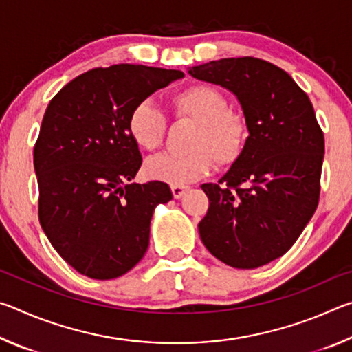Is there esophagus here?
<instances>
[{"mask_svg":"<svg viewBox=\"0 0 352 352\" xmlns=\"http://www.w3.org/2000/svg\"><path fill=\"white\" fill-rule=\"evenodd\" d=\"M170 189H172V195H174L175 199H182L184 192H186L189 188L188 186H170Z\"/></svg>","mask_w":352,"mask_h":352,"instance_id":"obj_1","label":"esophagus"}]
</instances>
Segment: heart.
<instances>
[{"label":"heart","instance_id":"b5f03b06","mask_svg":"<svg viewBox=\"0 0 352 352\" xmlns=\"http://www.w3.org/2000/svg\"><path fill=\"white\" fill-rule=\"evenodd\" d=\"M172 105L177 116L197 122L186 153H160L147 160L146 175L152 180L183 186L205 177L212 168L233 164L241 157L247 141L245 119L230 111L225 94L211 85H192L175 94ZM168 119L151 99L136 104L129 113L127 130L132 141L142 151L162 146Z\"/></svg>","mask_w":352,"mask_h":352}]
</instances>
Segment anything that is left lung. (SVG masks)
I'll return each mask as SVG.
<instances>
[{
	"mask_svg": "<svg viewBox=\"0 0 352 352\" xmlns=\"http://www.w3.org/2000/svg\"><path fill=\"white\" fill-rule=\"evenodd\" d=\"M188 73L239 100L248 138L219 183L199 223L204 245L234 269H258L283 256L312 219L320 197L323 132L296 82L254 57L220 58Z\"/></svg>",
	"mask_w": 352,
	"mask_h": 352,
	"instance_id": "left-lung-1",
	"label": "left lung"
}]
</instances>
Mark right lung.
<instances>
[{
    "label": "right lung",
    "instance_id": "obj_1",
    "mask_svg": "<svg viewBox=\"0 0 352 352\" xmlns=\"http://www.w3.org/2000/svg\"><path fill=\"white\" fill-rule=\"evenodd\" d=\"M183 77L144 65L94 68L47 105L34 147L38 219L56 252L80 275L122 276L147 252L155 208L172 192L163 182L127 184L142 162L127 118L136 104Z\"/></svg>",
    "mask_w": 352,
    "mask_h": 352
}]
</instances>
